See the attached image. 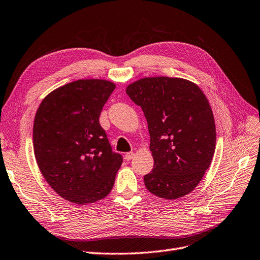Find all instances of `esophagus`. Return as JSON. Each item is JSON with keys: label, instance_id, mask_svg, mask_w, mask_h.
Masks as SVG:
<instances>
[{"label": "esophagus", "instance_id": "34e87169", "mask_svg": "<svg viewBox=\"0 0 260 260\" xmlns=\"http://www.w3.org/2000/svg\"><path fill=\"white\" fill-rule=\"evenodd\" d=\"M134 155H136V154L132 153V151H131V153H126V155H124V159H126V161H130L134 157Z\"/></svg>", "mask_w": 260, "mask_h": 260}]
</instances>
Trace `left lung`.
Wrapping results in <instances>:
<instances>
[{"instance_id":"obj_1","label":"left lung","mask_w":260,"mask_h":260,"mask_svg":"<svg viewBox=\"0 0 260 260\" xmlns=\"http://www.w3.org/2000/svg\"><path fill=\"white\" fill-rule=\"evenodd\" d=\"M126 92L148 124L154 169L144 176L147 190L170 200L189 193L215 151V121L207 96L189 80L165 76L139 79Z\"/></svg>"}]
</instances>
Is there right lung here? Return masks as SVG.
I'll use <instances>...</instances> for the list:
<instances>
[{"mask_svg":"<svg viewBox=\"0 0 260 260\" xmlns=\"http://www.w3.org/2000/svg\"><path fill=\"white\" fill-rule=\"evenodd\" d=\"M115 84L79 79L50 92L34 118L33 147L49 186L76 204L93 203L110 193L122 156L114 153L100 114Z\"/></svg>","mask_w":260,"mask_h":260,"instance_id":"1","label":"right lung"}]
</instances>
